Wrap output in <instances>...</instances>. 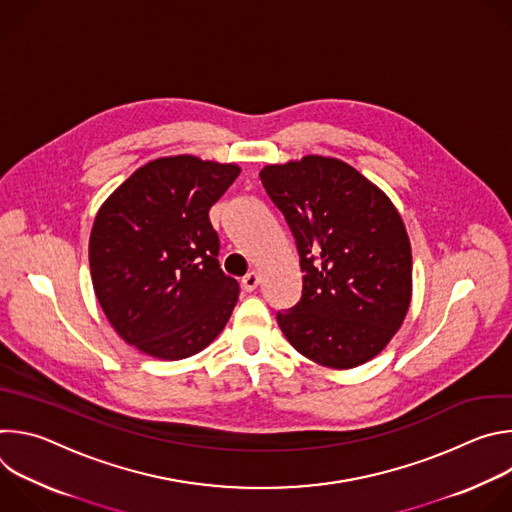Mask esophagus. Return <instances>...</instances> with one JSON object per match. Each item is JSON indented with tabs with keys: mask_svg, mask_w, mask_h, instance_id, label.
Returning a JSON list of instances; mask_svg holds the SVG:
<instances>
[{
	"mask_svg": "<svg viewBox=\"0 0 512 512\" xmlns=\"http://www.w3.org/2000/svg\"><path fill=\"white\" fill-rule=\"evenodd\" d=\"M259 283H261V277H259V273H255V271H249V273L243 277V281H241V285H243L245 291H255Z\"/></svg>",
	"mask_w": 512,
	"mask_h": 512,
	"instance_id": "esophagus-1",
	"label": "esophagus"
}]
</instances>
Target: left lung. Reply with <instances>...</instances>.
<instances>
[{
	"label": "left lung",
	"mask_w": 512,
	"mask_h": 512,
	"mask_svg": "<svg viewBox=\"0 0 512 512\" xmlns=\"http://www.w3.org/2000/svg\"><path fill=\"white\" fill-rule=\"evenodd\" d=\"M263 188L300 253V302L277 312L283 336L322 367L346 371L375 358L411 304V243L391 198L336 158L269 164Z\"/></svg>",
	"instance_id": "1"
}]
</instances>
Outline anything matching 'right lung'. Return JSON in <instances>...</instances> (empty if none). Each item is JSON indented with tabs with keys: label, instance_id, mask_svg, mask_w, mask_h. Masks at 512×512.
Wrapping results in <instances>:
<instances>
[{
	"label": "right lung",
	"instance_id": "obj_1",
	"mask_svg": "<svg viewBox=\"0 0 512 512\" xmlns=\"http://www.w3.org/2000/svg\"><path fill=\"white\" fill-rule=\"evenodd\" d=\"M239 174L237 164L158 158L99 208L89 241L95 296L115 332L143 354L188 358L229 322L239 283L218 265L208 210Z\"/></svg>",
	"mask_w": 512,
	"mask_h": 512
}]
</instances>
